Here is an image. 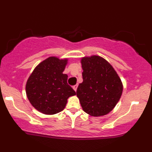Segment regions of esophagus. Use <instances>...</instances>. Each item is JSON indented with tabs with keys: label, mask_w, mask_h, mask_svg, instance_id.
Segmentation results:
<instances>
[{
	"label": "esophagus",
	"mask_w": 152,
	"mask_h": 152,
	"mask_svg": "<svg viewBox=\"0 0 152 152\" xmlns=\"http://www.w3.org/2000/svg\"><path fill=\"white\" fill-rule=\"evenodd\" d=\"M77 87H78V85H77V84H76V85L73 86V89H74L75 91H76V89H77Z\"/></svg>",
	"instance_id": "1"
}]
</instances>
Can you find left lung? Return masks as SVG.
<instances>
[{"mask_svg":"<svg viewBox=\"0 0 152 152\" xmlns=\"http://www.w3.org/2000/svg\"><path fill=\"white\" fill-rule=\"evenodd\" d=\"M82 83L76 95L84 112L92 116L111 112L122 96L123 84L119 75L106 60L98 55L81 59Z\"/></svg>","mask_w":152,"mask_h":152,"instance_id":"obj_1","label":"left lung"}]
</instances>
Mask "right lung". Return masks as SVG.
I'll use <instances>...</instances> for the list:
<instances>
[{
    "label": "right lung",
    "mask_w": 152,
    "mask_h": 152,
    "mask_svg": "<svg viewBox=\"0 0 152 152\" xmlns=\"http://www.w3.org/2000/svg\"><path fill=\"white\" fill-rule=\"evenodd\" d=\"M68 58L49 57L41 62L30 75L25 86L31 105L41 113L53 115L65 108L68 97L76 92L67 83L63 71Z\"/></svg>",
    "instance_id": "add662e5"
}]
</instances>
